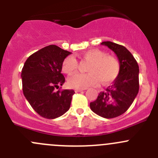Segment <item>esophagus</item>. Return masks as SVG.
<instances>
[{"label":"esophagus","mask_w":158,"mask_h":158,"mask_svg":"<svg viewBox=\"0 0 158 158\" xmlns=\"http://www.w3.org/2000/svg\"><path fill=\"white\" fill-rule=\"evenodd\" d=\"M83 90H85V89H75V92H79Z\"/></svg>","instance_id":"esophagus-1"}]
</instances>
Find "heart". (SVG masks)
I'll use <instances>...</instances> for the list:
<instances>
[{
  "mask_svg": "<svg viewBox=\"0 0 158 158\" xmlns=\"http://www.w3.org/2000/svg\"><path fill=\"white\" fill-rule=\"evenodd\" d=\"M84 59L90 61L88 73H75L68 79V85L72 88L85 89L94 85L100 80L102 84L114 81L120 72V63L112 56H109L98 49H89L82 53ZM78 67V62L73 56L64 59L62 69L66 74H72Z\"/></svg>",
  "mask_w": 158,
  "mask_h": 158,
  "instance_id": "b5f03b06",
  "label": "heart"
}]
</instances>
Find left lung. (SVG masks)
Returning <instances> with one entry per match:
<instances>
[{
    "label": "left lung",
    "mask_w": 158,
    "mask_h": 158,
    "mask_svg": "<svg viewBox=\"0 0 158 158\" xmlns=\"http://www.w3.org/2000/svg\"><path fill=\"white\" fill-rule=\"evenodd\" d=\"M101 44L116 54L120 63V72L113 85L100 92L97 99L90 103V109L101 117L113 118L124 114L138 95L139 67L136 60L125 47L110 41Z\"/></svg>",
    "instance_id": "8db88e82"
}]
</instances>
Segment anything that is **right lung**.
Listing matches in <instances>:
<instances>
[{
	"mask_svg": "<svg viewBox=\"0 0 158 158\" xmlns=\"http://www.w3.org/2000/svg\"><path fill=\"white\" fill-rule=\"evenodd\" d=\"M69 54L56 45L47 46L30 56L22 69L23 95L34 111L45 118L60 117L70 108L74 91H56L65 82L62 64Z\"/></svg>",
	"mask_w": 158,
	"mask_h": 158,
	"instance_id": "add662e5",
	"label": "right lung"
}]
</instances>
